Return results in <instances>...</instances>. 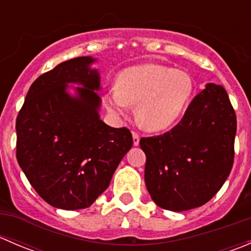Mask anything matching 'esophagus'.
<instances>
[{"label": "esophagus", "mask_w": 251, "mask_h": 251, "mask_svg": "<svg viewBox=\"0 0 251 251\" xmlns=\"http://www.w3.org/2000/svg\"><path fill=\"white\" fill-rule=\"evenodd\" d=\"M132 138H133V146H138L140 144V135L137 132H132Z\"/></svg>", "instance_id": "esophagus-1"}]
</instances>
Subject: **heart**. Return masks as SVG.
<instances>
[{"instance_id": "b5f03b06", "label": "heart", "mask_w": 251, "mask_h": 251, "mask_svg": "<svg viewBox=\"0 0 251 251\" xmlns=\"http://www.w3.org/2000/svg\"><path fill=\"white\" fill-rule=\"evenodd\" d=\"M194 81L186 70L159 64L133 65L123 70L116 87L105 95V107L115 116H124L135 106L141 127L163 131L179 119L191 100Z\"/></svg>"}]
</instances>
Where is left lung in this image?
Segmentation results:
<instances>
[{
  "label": "left lung",
  "instance_id": "left-lung-1",
  "mask_svg": "<svg viewBox=\"0 0 251 251\" xmlns=\"http://www.w3.org/2000/svg\"><path fill=\"white\" fill-rule=\"evenodd\" d=\"M235 132L226 90L206 83L173 130L141 138L144 182L154 203L176 212L207 203L232 170Z\"/></svg>",
  "mask_w": 251,
  "mask_h": 251
}]
</instances>
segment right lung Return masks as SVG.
<instances>
[{
  "instance_id": "right-lung-1",
  "label": "right lung",
  "mask_w": 251,
  "mask_h": 251,
  "mask_svg": "<svg viewBox=\"0 0 251 251\" xmlns=\"http://www.w3.org/2000/svg\"><path fill=\"white\" fill-rule=\"evenodd\" d=\"M96 62L74 58L42 74L18 114V164L37 194L58 209L92 205L133 144L127 128L100 120Z\"/></svg>"
}]
</instances>
